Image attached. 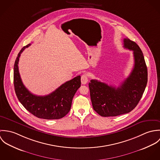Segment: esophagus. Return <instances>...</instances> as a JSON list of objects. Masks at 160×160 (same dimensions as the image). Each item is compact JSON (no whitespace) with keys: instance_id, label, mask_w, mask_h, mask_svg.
<instances>
[{"instance_id":"34e87169","label":"esophagus","mask_w":160,"mask_h":160,"mask_svg":"<svg viewBox=\"0 0 160 160\" xmlns=\"http://www.w3.org/2000/svg\"><path fill=\"white\" fill-rule=\"evenodd\" d=\"M88 82V76L87 74H83L81 76V83L82 84H86Z\"/></svg>"}]
</instances>
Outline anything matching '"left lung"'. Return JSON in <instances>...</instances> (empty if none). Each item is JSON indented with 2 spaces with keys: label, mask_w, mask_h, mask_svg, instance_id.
Here are the masks:
<instances>
[{
  "label": "left lung",
  "mask_w": 160,
  "mask_h": 160,
  "mask_svg": "<svg viewBox=\"0 0 160 160\" xmlns=\"http://www.w3.org/2000/svg\"><path fill=\"white\" fill-rule=\"evenodd\" d=\"M123 42V47L132 50L134 54V65L129 76L118 88L95 79L89 83L93 108L102 116H116L131 112L147 84V68L140 48L128 38H124Z\"/></svg>",
  "instance_id": "8db88e82"
}]
</instances>
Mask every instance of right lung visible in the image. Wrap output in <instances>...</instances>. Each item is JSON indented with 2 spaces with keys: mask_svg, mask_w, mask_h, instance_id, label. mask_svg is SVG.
<instances>
[{
  "mask_svg": "<svg viewBox=\"0 0 160 160\" xmlns=\"http://www.w3.org/2000/svg\"><path fill=\"white\" fill-rule=\"evenodd\" d=\"M30 45L23 47L15 62L13 83L16 95L23 107L34 116L46 119H60L68 114L71 109L72 98L81 87V76H78L66 82L47 95L32 94L24 86L18 66L21 53Z\"/></svg>",
  "mask_w": 160,
  "mask_h": 160,
  "instance_id": "right-lung-1",
  "label": "right lung"
}]
</instances>
